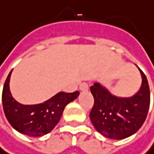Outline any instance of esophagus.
<instances>
[{"mask_svg": "<svg viewBox=\"0 0 154 154\" xmlns=\"http://www.w3.org/2000/svg\"><path fill=\"white\" fill-rule=\"evenodd\" d=\"M79 89H80L81 91H87V90L88 89V83H86V82L81 83L80 86H79Z\"/></svg>", "mask_w": 154, "mask_h": 154, "instance_id": "esophagus-1", "label": "esophagus"}]
</instances>
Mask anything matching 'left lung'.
I'll list each match as a JSON object with an SVG mask.
<instances>
[{"label":"left lung","mask_w":154,"mask_h":154,"mask_svg":"<svg viewBox=\"0 0 154 154\" xmlns=\"http://www.w3.org/2000/svg\"><path fill=\"white\" fill-rule=\"evenodd\" d=\"M140 72L141 86L131 97H116L97 82L90 87L94 105L89 118L95 129L103 136L114 140L128 138L145 122L150 107V88L145 74L140 69Z\"/></svg>","instance_id":"8db88e82"}]
</instances>
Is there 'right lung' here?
Returning a JSON list of instances; mask_svg holds the SVG:
<instances>
[{
    "instance_id": "right-lung-1",
    "label": "right lung",
    "mask_w": 154,
    "mask_h": 154,
    "mask_svg": "<svg viewBox=\"0 0 154 154\" xmlns=\"http://www.w3.org/2000/svg\"><path fill=\"white\" fill-rule=\"evenodd\" d=\"M12 71L5 80L2 97L6 119L14 129L24 135L40 137L47 134L59 122L65 107L75 100L79 92H59L43 103L23 105L14 100L10 91L9 83Z\"/></svg>"
}]
</instances>
